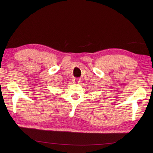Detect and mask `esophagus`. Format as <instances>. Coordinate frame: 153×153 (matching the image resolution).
Masks as SVG:
<instances>
[{
	"mask_svg": "<svg viewBox=\"0 0 153 153\" xmlns=\"http://www.w3.org/2000/svg\"><path fill=\"white\" fill-rule=\"evenodd\" d=\"M78 80H79L78 79H73V82H74V83H78V82H79Z\"/></svg>",
	"mask_w": 153,
	"mask_h": 153,
	"instance_id": "obj_1",
	"label": "esophagus"
}]
</instances>
